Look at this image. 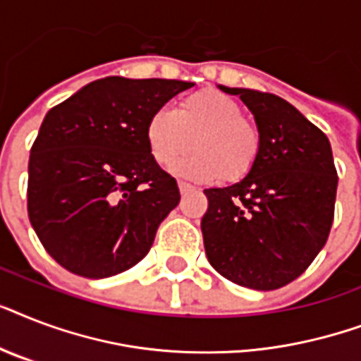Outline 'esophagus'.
<instances>
[{
    "mask_svg": "<svg viewBox=\"0 0 361 361\" xmlns=\"http://www.w3.org/2000/svg\"><path fill=\"white\" fill-rule=\"evenodd\" d=\"M178 187H180L181 195H187V192L195 191V187H192L191 183H185V181H180V183H178Z\"/></svg>",
    "mask_w": 361,
    "mask_h": 361,
    "instance_id": "1",
    "label": "esophagus"
}]
</instances>
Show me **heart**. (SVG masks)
I'll list each match as a JSON object with an SVG mask.
<instances>
[{
	"label": "heart",
	"instance_id": "1",
	"mask_svg": "<svg viewBox=\"0 0 361 361\" xmlns=\"http://www.w3.org/2000/svg\"><path fill=\"white\" fill-rule=\"evenodd\" d=\"M146 142L159 166H172L195 147L197 152L178 164L180 174L240 181L255 169L262 138L238 101L215 90H200L181 99L176 110H155L147 118Z\"/></svg>",
	"mask_w": 361,
	"mask_h": 361
}]
</instances>
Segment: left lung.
<instances>
[{
	"instance_id": "left-lung-1",
	"label": "left lung",
	"mask_w": 361,
	"mask_h": 361,
	"mask_svg": "<svg viewBox=\"0 0 361 361\" xmlns=\"http://www.w3.org/2000/svg\"><path fill=\"white\" fill-rule=\"evenodd\" d=\"M219 87L247 104L262 144L240 183L204 191L206 257L236 285L275 290L298 279L330 236L337 195L330 140L274 93Z\"/></svg>"
}]
</instances>
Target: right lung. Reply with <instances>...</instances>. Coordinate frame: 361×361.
Returning a JSON list of instances; mask_svg holds the SVG:
<instances>
[{
    "label": "right lung",
    "mask_w": 361,
    "mask_h": 361,
    "mask_svg": "<svg viewBox=\"0 0 361 361\" xmlns=\"http://www.w3.org/2000/svg\"><path fill=\"white\" fill-rule=\"evenodd\" d=\"M192 82L106 76L48 110L27 164V215L50 257L103 279L146 257L180 189L147 149L146 123Z\"/></svg>",
    "instance_id": "add662e5"
}]
</instances>
